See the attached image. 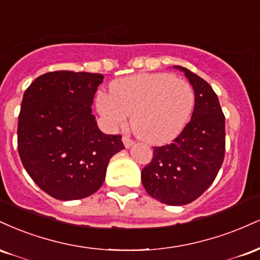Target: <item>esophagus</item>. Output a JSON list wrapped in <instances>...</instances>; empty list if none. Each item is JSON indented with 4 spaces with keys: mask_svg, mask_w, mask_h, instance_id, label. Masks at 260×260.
Wrapping results in <instances>:
<instances>
[{
    "mask_svg": "<svg viewBox=\"0 0 260 260\" xmlns=\"http://www.w3.org/2000/svg\"><path fill=\"white\" fill-rule=\"evenodd\" d=\"M122 142H123L124 147H126L127 149L131 148V147H132V145L134 144L133 140H131L129 138H128V137H123V138H122Z\"/></svg>",
    "mask_w": 260,
    "mask_h": 260,
    "instance_id": "34e87169",
    "label": "esophagus"
}]
</instances>
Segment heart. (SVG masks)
Listing matches in <instances>:
<instances>
[{"instance_id": "b5f03b06", "label": "heart", "mask_w": 260, "mask_h": 260, "mask_svg": "<svg viewBox=\"0 0 260 260\" xmlns=\"http://www.w3.org/2000/svg\"><path fill=\"white\" fill-rule=\"evenodd\" d=\"M110 91L96 98L106 127L112 131L123 127L132 115L134 133L151 145L180 136L194 109L193 88L171 73L134 74L112 82Z\"/></svg>"}]
</instances>
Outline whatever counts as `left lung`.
<instances>
[{"mask_svg":"<svg viewBox=\"0 0 260 260\" xmlns=\"http://www.w3.org/2000/svg\"><path fill=\"white\" fill-rule=\"evenodd\" d=\"M184 73L196 96L192 118L171 144L154 147L151 162L142 170L150 197L168 205H186L215 180L225 156V116L215 91L189 70Z\"/></svg>","mask_w":260,"mask_h":260,"instance_id":"obj_1","label":"left lung"}]
</instances>
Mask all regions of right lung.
Here are the masks:
<instances>
[{
	"label": "right lung",
	"instance_id": "right-lung-1",
	"mask_svg": "<svg viewBox=\"0 0 260 260\" xmlns=\"http://www.w3.org/2000/svg\"><path fill=\"white\" fill-rule=\"evenodd\" d=\"M103 74L57 71L38 77L23 95L18 151L44 192L74 201L103 186L111 157L124 149L121 136L103 133L91 105Z\"/></svg>",
	"mask_w": 260,
	"mask_h": 260
}]
</instances>
